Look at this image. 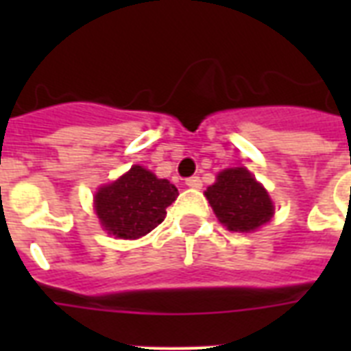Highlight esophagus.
<instances>
[{"instance_id": "obj_1", "label": "esophagus", "mask_w": 351, "mask_h": 351, "mask_svg": "<svg viewBox=\"0 0 351 351\" xmlns=\"http://www.w3.org/2000/svg\"><path fill=\"white\" fill-rule=\"evenodd\" d=\"M187 187H193V189H200L202 187V180H200V176H189L186 180Z\"/></svg>"}]
</instances>
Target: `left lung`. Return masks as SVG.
<instances>
[{"label":"left lung","instance_id":"8db88e82","mask_svg":"<svg viewBox=\"0 0 351 351\" xmlns=\"http://www.w3.org/2000/svg\"><path fill=\"white\" fill-rule=\"evenodd\" d=\"M211 208L230 231L247 233L273 217V204L267 191L244 167L226 169L206 191Z\"/></svg>","mask_w":351,"mask_h":351}]
</instances>
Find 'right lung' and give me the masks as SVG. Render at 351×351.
<instances>
[{"label":"right lung","instance_id":"right-lung-1","mask_svg":"<svg viewBox=\"0 0 351 351\" xmlns=\"http://www.w3.org/2000/svg\"><path fill=\"white\" fill-rule=\"evenodd\" d=\"M176 197L178 189L173 184L134 165L96 193L95 208L104 230L121 239H138L162 224L165 209Z\"/></svg>","mask_w":351,"mask_h":351}]
</instances>
